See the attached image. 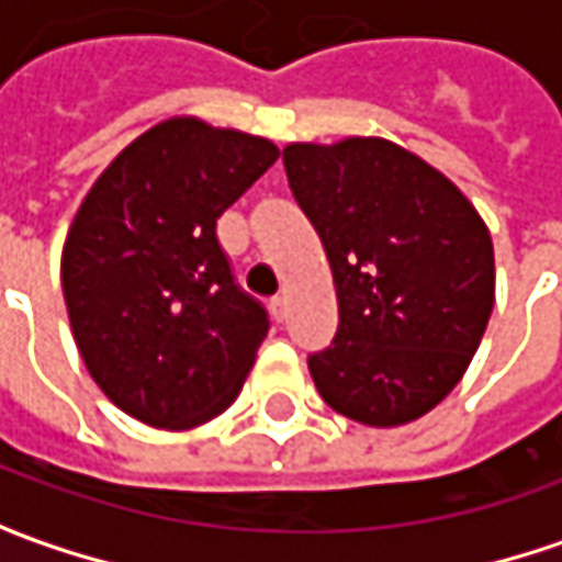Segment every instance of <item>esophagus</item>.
<instances>
[{
    "mask_svg": "<svg viewBox=\"0 0 562 562\" xmlns=\"http://www.w3.org/2000/svg\"><path fill=\"white\" fill-rule=\"evenodd\" d=\"M271 318H274V322H284V318H288V300H284V296H274V300H271Z\"/></svg>",
    "mask_w": 562,
    "mask_h": 562,
    "instance_id": "obj_1",
    "label": "esophagus"
}]
</instances>
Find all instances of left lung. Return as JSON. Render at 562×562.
Listing matches in <instances>:
<instances>
[{"label": "left lung", "mask_w": 562, "mask_h": 562, "mask_svg": "<svg viewBox=\"0 0 562 562\" xmlns=\"http://www.w3.org/2000/svg\"><path fill=\"white\" fill-rule=\"evenodd\" d=\"M284 168L337 288V335L310 357L318 394L372 428L419 419L457 387L494 310L482 215L381 137L291 143Z\"/></svg>", "instance_id": "obj_1"}]
</instances>
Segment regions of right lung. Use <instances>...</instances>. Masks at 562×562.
I'll list each match as a JSON object with an SVG mask.
<instances>
[{"label":"right lung","instance_id":"add662e5","mask_svg":"<svg viewBox=\"0 0 562 562\" xmlns=\"http://www.w3.org/2000/svg\"><path fill=\"white\" fill-rule=\"evenodd\" d=\"M278 159L252 134L168 119L109 165L61 252L77 350L102 394L153 428L234 403L269 313L231 271L215 222Z\"/></svg>","mask_w":562,"mask_h":562}]
</instances>
